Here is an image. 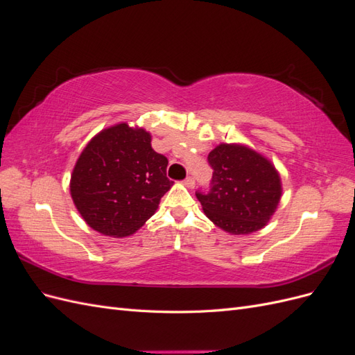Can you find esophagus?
<instances>
[{"instance_id":"obj_1","label":"esophagus","mask_w":355,"mask_h":355,"mask_svg":"<svg viewBox=\"0 0 355 355\" xmlns=\"http://www.w3.org/2000/svg\"><path fill=\"white\" fill-rule=\"evenodd\" d=\"M185 187H188V188H194V185H196V180H194V178H191V176H188L187 179H185Z\"/></svg>"}]
</instances>
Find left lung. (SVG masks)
<instances>
[{
	"label": "left lung",
	"instance_id": "obj_1",
	"mask_svg": "<svg viewBox=\"0 0 355 355\" xmlns=\"http://www.w3.org/2000/svg\"><path fill=\"white\" fill-rule=\"evenodd\" d=\"M211 191L197 192L206 216L231 235L266 227L282 200L283 185L271 159L244 144H219L209 154Z\"/></svg>",
	"mask_w": 355,
	"mask_h": 355
}]
</instances>
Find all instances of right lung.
Segmentation results:
<instances>
[{
  "instance_id": "right-lung-1",
  "label": "right lung",
  "mask_w": 355,
  "mask_h": 355,
  "mask_svg": "<svg viewBox=\"0 0 355 355\" xmlns=\"http://www.w3.org/2000/svg\"><path fill=\"white\" fill-rule=\"evenodd\" d=\"M144 127L118 123L94 135L73 166L72 201L84 222L106 237L123 239L142 228L173 187L168 161L151 146Z\"/></svg>"
}]
</instances>
